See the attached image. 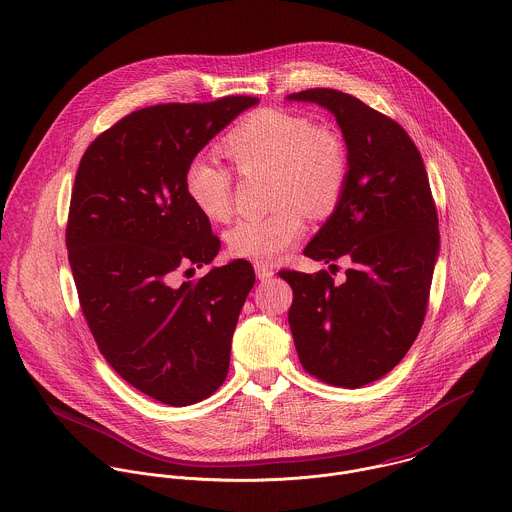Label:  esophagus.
<instances>
[{"label":"esophagus","mask_w":512,"mask_h":512,"mask_svg":"<svg viewBox=\"0 0 512 512\" xmlns=\"http://www.w3.org/2000/svg\"><path fill=\"white\" fill-rule=\"evenodd\" d=\"M254 270H256V276L260 282H270L274 278V270L268 266V264H260L256 262L254 264Z\"/></svg>","instance_id":"34e87169"}]
</instances>
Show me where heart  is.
I'll return each mask as SVG.
<instances>
[{"label":"heart","instance_id":"heart-1","mask_svg":"<svg viewBox=\"0 0 512 512\" xmlns=\"http://www.w3.org/2000/svg\"><path fill=\"white\" fill-rule=\"evenodd\" d=\"M224 153L242 174L270 171V200L280 206L268 216L240 218L226 234L234 256L260 264L278 262L304 238V207L316 216L334 210L349 176L340 135L282 109L248 115L226 135ZM184 192L212 222H222L232 212V176L210 159L196 157L186 165Z\"/></svg>","mask_w":512,"mask_h":512}]
</instances>
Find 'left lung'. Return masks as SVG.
<instances>
[{
	"label": "left lung",
	"instance_id": "obj_1",
	"mask_svg": "<svg viewBox=\"0 0 512 512\" xmlns=\"http://www.w3.org/2000/svg\"><path fill=\"white\" fill-rule=\"evenodd\" d=\"M286 101L328 109L341 129L349 176L330 218L304 248L316 262L347 256L345 282L322 270H282L298 357L318 379L357 389L389 373L417 338L439 258V222L427 171L409 135L336 89Z\"/></svg>",
	"mask_w": 512,
	"mask_h": 512
}]
</instances>
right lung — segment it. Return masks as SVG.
Wrapping results in <instances>:
<instances>
[{
  "label": "right lung",
  "instance_id": "add662e5",
  "mask_svg": "<svg viewBox=\"0 0 512 512\" xmlns=\"http://www.w3.org/2000/svg\"><path fill=\"white\" fill-rule=\"evenodd\" d=\"M254 105L224 97L135 111L91 143L75 176L65 242L83 316L109 365L172 407L222 385L256 282L238 258L172 286L176 268L210 264L220 250L184 192V171Z\"/></svg>",
  "mask_w": 512,
  "mask_h": 512
}]
</instances>
